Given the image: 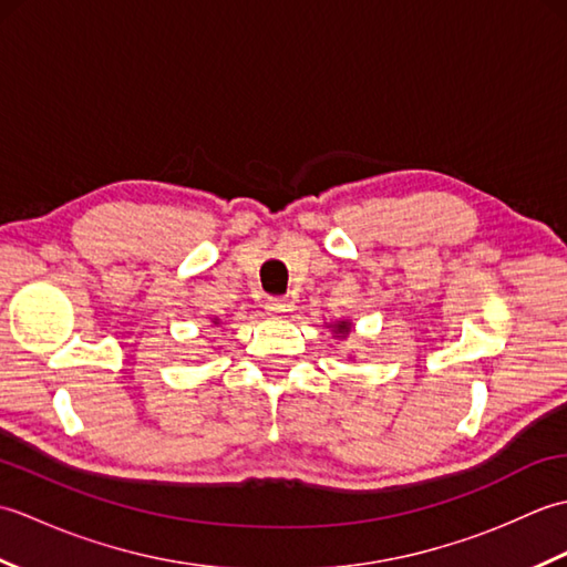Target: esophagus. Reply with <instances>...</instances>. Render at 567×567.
<instances>
[{
    "label": "esophagus",
    "instance_id": "esophagus-1",
    "mask_svg": "<svg viewBox=\"0 0 567 567\" xmlns=\"http://www.w3.org/2000/svg\"><path fill=\"white\" fill-rule=\"evenodd\" d=\"M292 309H295V305L285 297H275V299H268V302H265V315H268L270 319H285Z\"/></svg>",
    "mask_w": 567,
    "mask_h": 567
}]
</instances>
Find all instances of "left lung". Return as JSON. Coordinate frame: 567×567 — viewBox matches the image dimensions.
Masks as SVG:
<instances>
[{
  "mask_svg": "<svg viewBox=\"0 0 567 567\" xmlns=\"http://www.w3.org/2000/svg\"><path fill=\"white\" fill-rule=\"evenodd\" d=\"M329 329H333V333H341V339H346V336L351 333V321H336Z\"/></svg>",
  "mask_w": 567,
  "mask_h": 567,
  "instance_id": "1",
  "label": "left lung"
}]
</instances>
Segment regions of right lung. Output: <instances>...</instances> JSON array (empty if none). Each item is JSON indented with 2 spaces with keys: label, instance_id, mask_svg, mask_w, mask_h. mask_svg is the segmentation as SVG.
Masks as SVG:
<instances>
[{
  "label": "right lung",
  "instance_id": "right-lung-1",
  "mask_svg": "<svg viewBox=\"0 0 567 567\" xmlns=\"http://www.w3.org/2000/svg\"><path fill=\"white\" fill-rule=\"evenodd\" d=\"M214 323H219V319H214Z\"/></svg>",
  "mask_w": 567,
  "mask_h": 567
}]
</instances>
